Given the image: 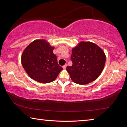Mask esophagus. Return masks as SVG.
Wrapping results in <instances>:
<instances>
[{"mask_svg": "<svg viewBox=\"0 0 127 127\" xmlns=\"http://www.w3.org/2000/svg\"><path fill=\"white\" fill-rule=\"evenodd\" d=\"M66 66H67V64H65V65L63 66V68L64 69H65L66 68Z\"/></svg>", "mask_w": 127, "mask_h": 127, "instance_id": "34e87169", "label": "esophagus"}]
</instances>
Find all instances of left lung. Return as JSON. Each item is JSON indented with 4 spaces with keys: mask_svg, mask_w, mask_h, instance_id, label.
Wrapping results in <instances>:
<instances>
[{
    "mask_svg": "<svg viewBox=\"0 0 127 127\" xmlns=\"http://www.w3.org/2000/svg\"><path fill=\"white\" fill-rule=\"evenodd\" d=\"M72 66H66L72 80L86 85L96 80L104 68L106 57L101 49L91 42H81L72 49Z\"/></svg>",
    "mask_w": 127,
    "mask_h": 127,
    "instance_id": "obj_1",
    "label": "left lung"
}]
</instances>
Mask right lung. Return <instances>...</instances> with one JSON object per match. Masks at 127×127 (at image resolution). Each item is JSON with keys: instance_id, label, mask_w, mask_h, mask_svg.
<instances>
[{"instance_id": "add662e5", "label": "right lung", "mask_w": 127, "mask_h": 127, "mask_svg": "<svg viewBox=\"0 0 127 127\" xmlns=\"http://www.w3.org/2000/svg\"><path fill=\"white\" fill-rule=\"evenodd\" d=\"M54 49L46 40H36L25 49L21 62L32 79L47 83L57 78L63 68L58 63L57 56L53 54Z\"/></svg>"}]
</instances>
